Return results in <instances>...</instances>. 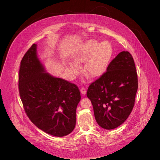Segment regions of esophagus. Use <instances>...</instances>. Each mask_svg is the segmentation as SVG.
Instances as JSON below:
<instances>
[{
	"mask_svg": "<svg viewBox=\"0 0 160 160\" xmlns=\"http://www.w3.org/2000/svg\"><path fill=\"white\" fill-rule=\"evenodd\" d=\"M80 92L81 93L83 94V95H85L86 94V92H87V90H86V88L85 87H82L80 88Z\"/></svg>",
	"mask_w": 160,
	"mask_h": 160,
	"instance_id": "obj_1",
	"label": "esophagus"
}]
</instances>
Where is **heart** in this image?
I'll return each instance as SVG.
<instances>
[{
  "mask_svg": "<svg viewBox=\"0 0 160 160\" xmlns=\"http://www.w3.org/2000/svg\"><path fill=\"white\" fill-rule=\"evenodd\" d=\"M112 53L111 45L106 41L99 44L95 40L86 42L74 56L77 64L85 62L83 72L91 77H98L102 75L108 66ZM75 63H69L68 69L73 76L80 73V67Z\"/></svg>",
  "mask_w": 160,
  "mask_h": 160,
  "instance_id": "obj_1",
  "label": "heart"
}]
</instances>
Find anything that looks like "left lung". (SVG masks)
Returning <instances> with one entry per match:
<instances>
[{
    "label": "left lung",
    "mask_w": 160,
    "mask_h": 160,
    "mask_svg": "<svg viewBox=\"0 0 160 160\" xmlns=\"http://www.w3.org/2000/svg\"><path fill=\"white\" fill-rule=\"evenodd\" d=\"M138 88L132 56L128 51L121 52L87 89V96L92 104L98 125L108 130L122 125L133 109Z\"/></svg>",
    "instance_id": "left-lung-1"
}]
</instances>
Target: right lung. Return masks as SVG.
<instances>
[{
    "label": "right lung",
    "mask_w": 160,
    "mask_h": 160,
    "mask_svg": "<svg viewBox=\"0 0 160 160\" xmlns=\"http://www.w3.org/2000/svg\"><path fill=\"white\" fill-rule=\"evenodd\" d=\"M18 83L25 111L36 127L56 137L73 130L81 99L79 88L74 83L45 73L37 56L35 43L21 59Z\"/></svg>",
    "instance_id": "obj_1"
}]
</instances>
